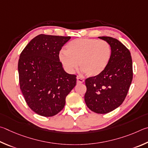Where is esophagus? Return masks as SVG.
Instances as JSON below:
<instances>
[{
  "label": "esophagus",
  "instance_id": "esophagus-1",
  "mask_svg": "<svg viewBox=\"0 0 148 148\" xmlns=\"http://www.w3.org/2000/svg\"><path fill=\"white\" fill-rule=\"evenodd\" d=\"M84 82V79L81 78V77H77V84H82Z\"/></svg>",
  "mask_w": 148,
  "mask_h": 148
}]
</instances>
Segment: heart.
<instances>
[{
  "instance_id": "1",
  "label": "heart",
  "mask_w": 148,
  "mask_h": 148,
  "mask_svg": "<svg viewBox=\"0 0 148 148\" xmlns=\"http://www.w3.org/2000/svg\"><path fill=\"white\" fill-rule=\"evenodd\" d=\"M112 56L110 44L105 40L79 38L66 46L59 53V60L67 72L73 73L78 67L88 76L95 77L107 68Z\"/></svg>"
}]
</instances>
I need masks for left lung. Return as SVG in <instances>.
I'll use <instances>...</instances> for the list:
<instances>
[{"label": "left lung", "instance_id": "8db88e82", "mask_svg": "<svg viewBox=\"0 0 148 148\" xmlns=\"http://www.w3.org/2000/svg\"><path fill=\"white\" fill-rule=\"evenodd\" d=\"M99 38L110 44L112 56L104 71L85 81V103L97 114H107L120 106L127 94L133 80L131 53L120 41L108 36Z\"/></svg>", "mask_w": 148, "mask_h": 148}]
</instances>
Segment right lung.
Returning a JSON list of instances; mask_svg holds the SVG:
<instances>
[{"label":"right lung","instance_id":"1","mask_svg":"<svg viewBox=\"0 0 148 148\" xmlns=\"http://www.w3.org/2000/svg\"><path fill=\"white\" fill-rule=\"evenodd\" d=\"M70 38L40 34L20 54V89L28 107L40 116L51 117L60 112L76 85L77 76L65 71L59 60L60 51Z\"/></svg>","mask_w":148,"mask_h":148}]
</instances>
